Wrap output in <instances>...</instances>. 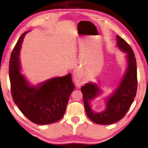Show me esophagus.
I'll return each instance as SVG.
<instances>
[{"instance_id": "34e87169", "label": "esophagus", "mask_w": 148, "mask_h": 148, "mask_svg": "<svg viewBox=\"0 0 148 148\" xmlns=\"http://www.w3.org/2000/svg\"><path fill=\"white\" fill-rule=\"evenodd\" d=\"M74 83L76 84V86L77 88H79L83 84V81L81 79V76L80 71L79 70H75L74 71Z\"/></svg>"}]
</instances>
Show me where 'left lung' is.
Masks as SVG:
<instances>
[{
  "instance_id": "8db88e82",
  "label": "left lung",
  "mask_w": 148,
  "mask_h": 148,
  "mask_svg": "<svg viewBox=\"0 0 148 148\" xmlns=\"http://www.w3.org/2000/svg\"><path fill=\"white\" fill-rule=\"evenodd\" d=\"M116 46L125 53L127 67L118 87L107 96L106 108L100 112L94 111L92 102L103 92L95 83H87L81 87L84 106L86 114L91 120L100 125L114 123L124 117L136 97L137 88V64L135 55L130 46L119 36H116Z\"/></svg>"
}]
</instances>
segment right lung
Returning a JSON list of instances; mask_svg holds the SVG:
<instances>
[{
	"mask_svg": "<svg viewBox=\"0 0 148 148\" xmlns=\"http://www.w3.org/2000/svg\"><path fill=\"white\" fill-rule=\"evenodd\" d=\"M29 32L21 36L11 55L9 78L11 93L15 104L28 119L36 124L48 125L63 117L75 86L71 74L50 78L35 85L21 73L20 50Z\"/></svg>",
	"mask_w": 148,
	"mask_h": 148,
	"instance_id": "1",
	"label": "right lung"
}]
</instances>
